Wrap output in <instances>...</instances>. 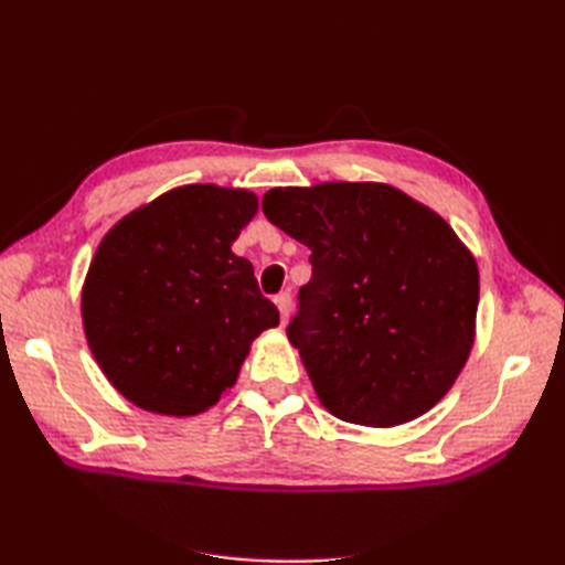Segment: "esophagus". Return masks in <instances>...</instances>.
I'll return each instance as SVG.
<instances>
[{
    "label": "esophagus",
    "mask_w": 565,
    "mask_h": 565,
    "mask_svg": "<svg viewBox=\"0 0 565 565\" xmlns=\"http://www.w3.org/2000/svg\"><path fill=\"white\" fill-rule=\"evenodd\" d=\"M291 303H294V299H291L289 291H284V294L276 296V309H279V313H281V321H289Z\"/></svg>",
    "instance_id": "34e87169"
}]
</instances>
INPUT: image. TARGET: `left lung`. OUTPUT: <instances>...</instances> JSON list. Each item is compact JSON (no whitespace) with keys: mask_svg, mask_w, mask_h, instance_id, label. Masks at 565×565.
I'll return each mask as SVG.
<instances>
[{"mask_svg":"<svg viewBox=\"0 0 565 565\" xmlns=\"http://www.w3.org/2000/svg\"><path fill=\"white\" fill-rule=\"evenodd\" d=\"M262 209L311 248L286 333L321 406L371 428L434 408L466 366L478 311V264L446 218L381 181L276 186Z\"/></svg>","mask_w":565,"mask_h":565,"instance_id":"left-lung-1","label":"left lung"}]
</instances>
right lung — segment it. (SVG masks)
Wrapping results in <instances>:
<instances>
[{
    "label": "right lung",
    "mask_w": 565,
    "mask_h": 565,
    "mask_svg": "<svg viewBox=\"0 0 565 565\" xmlns=\"http://www.w3.org/2000/svg\"><path fill=\"white\" fill-rule=\"evenodd\" d=\"M256 212L248 189L186 184L104 234L82 286L84 337L134 406L204 414L236 384L254 339L279 327L252 262L232 252Z\"/></svg>",
    "instance_id": "1"
}]
</instances>
